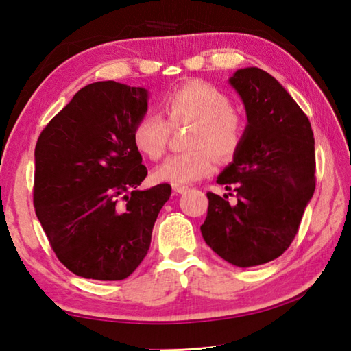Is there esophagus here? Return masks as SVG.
<instances>
[{
	"label": "esophagus",
	"instance_id": "1",
	"mask_svg": "<svg viewBox=\"0 0 351 351\" xmlns=\"http://www.w3.org/2000/svg\"><path fill=\"white\" fill-rule=\"evenodd\" d=\"M190 189L187 185H173V191L178 193V195H184V193H187Z\"/></svg>",
	"mask_w": 351,
	"mask_h": 351
}]
</instances>
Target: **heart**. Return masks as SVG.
Masks as SVG:
<instances>
[{
  "label": "heart",
  "instance_id": "b5f03b06",
  "mask_svg": "<svg viewBox=\"0 0 351 351\" xmlns=\"http://www.w3.org/2000/svg\"><path fill=\"white\" fill-rule=\"evenodd\" d=\"M161 107L167 121L147 113L134 126V145L145 156L158 160L167 147L170 126L193 123L187 152L171 155L154 171L156 181L185 185L204 180L215 169V154L220 160L232 158L240 147L244 122L228 96L206 83L193 81L164 96Z\"/></svg>",
  "mask_w": 351,
  "mask_h": 351
}]
</instances>
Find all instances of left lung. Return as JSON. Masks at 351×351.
<instances>
[{"mask_svg": "<svg viewBox=\"0 0 351 351\" xmlns=\"http://www.w3.org/2000/svg\"><path fill=\"white\" fill-rule=\"evenodd\" d=\"M229 84L244 104L247 125L217 184L235 187L238 199L230 205L208 193L200 232L229 264L255 267L279 258L294 240L315 190V140L306 114L270 73L238 69Z\"/></svg>", "mask_w": 351, "mask_h": 351, "instance_id": "1", "label": "left lung"}]
</instances>
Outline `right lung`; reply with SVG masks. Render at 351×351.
<instances>
[{
	"mask_svg": "<svg viewBox=\"0 0 351 351\" xmlns=\"http://www.w3.org/2000/svg\"><path fill=\"white\" fill-rule=\"evenodd\" d=\"M147 101L145 87L92 83L37 140L36 215L60 263L81 278H128L146 256L170 197L169 184L137 190L147 169L132 132Z\"/></svg>",
	"mask_w": 351,
	"mask_h": 351,
	"instance_id": "1",
	"label": "right lung"
}]
</instances>
